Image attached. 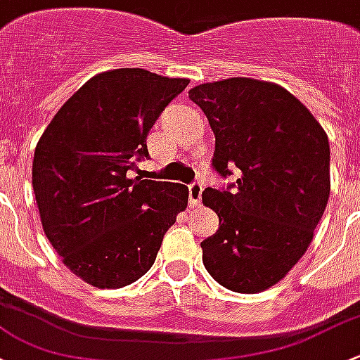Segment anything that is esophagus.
<instances>
[{"instance_id": "34e87169", "label": "esophagus", "mask_w": 360, "mask_h": 360, "mask_svg": "<svg viewBox=\"0 0 360 360\" xmlns=\"http://www.w3.org/2000/svg\"><path fill=\"white\" fill-rule=\"evenodd\" d=\"M202 191H203V186L200 183H193L190 186V198H188V202H190V207H198L200 205V200H202Z\"/></svg>"}]
</instances>
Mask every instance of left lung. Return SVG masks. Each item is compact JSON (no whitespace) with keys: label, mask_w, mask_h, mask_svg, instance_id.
<instances>
[{"label":"left lung","mask_w":360,"mask_h":360,"mask_svg":"<svg viewBox=\"0 0 360 360\" xmlns=\"http://www.w3.org/2000/svg\"><path fill=\"white\" fill-rule=\"evenodd\" d=\"M215 134L214 169L241 172L233 191L207 188L219 217L202 241L219 285L259 293L281 281L312 241L330 198V143L316 117L274 82L231 77L190 89Z\"/></svg>","instance_id":"obj_1"}]
</instances>
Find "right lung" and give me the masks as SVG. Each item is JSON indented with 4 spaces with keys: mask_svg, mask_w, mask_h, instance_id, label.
Returning <instances> with one entry per match:
<instances>
[{
    "mask_svg": "<svg viewBox=\"0 0 360 360\" xmlns=\"http://www.w3.org/2000/svg\"><path fill=\"white\" fill-rule=\"evenodd\" d=\"M188 82L145 69L101 72L62 105L37 141L32 188L44 234L67 269L91 286L138 281L186 210L184 184L129 172L148 157V131Z\"/></svg>",
    "mask_w": 360,
    "mask_h": 360,
    "instance_id": "obj_1",
    "label": "right lung"
}]
</instances>
